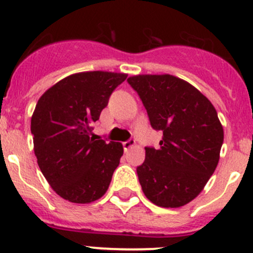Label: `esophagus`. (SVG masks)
Returning a JSON list of instances; mask_svg holds the SVG:
<instances>
[{"instance_id": "34e87169", "label": "esophagus", "mask_w": 253, "mask_h": 253, "mask_svg": "<svg viewBox=\"0 0 253 253\" xmlns=\"http://www.w3.org/2000/svg\"><path fill=\"white\" fill-rule=\"evenodd\" d=\"M122 144H124L125 152H127L129 148H132V147H134V144H136V141H134V139H128V141L124 142V143H122Z\"/></svg>"}]
</instances>
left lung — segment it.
<instances>
[{
    "label": "left lung",
    "instance_id": "8db88e82",
    "mask_svg": "<svg viewBox=\"0 0 253 253\" xmlns=\"http://www.w3.org/2000/svg\"><path fill=\"white\" fill-rule=\"evenodd\" d=\"M127 82L151 126L163 132L159 148L146 147V159L137 167L142 190L157 207H183L200 194L219 163L224 129L216 110L173 75H136Z\"/></svg>",
    "mask_w": 253,
    "mask_h": 253
}]
</instances>
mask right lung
Returning a JSON list of instances; mask_svg holds the SVG:
<instances>
[{
    "mask_svg": "<svg viewBox=\"0 0 253 253\" xmlns=\"http://www.w3.org/2000/svg\"><path fill=\"white\" fill-rule=\"evenodd\" d=\"M126 78L121 73H78L53 85L37 102L31 120L34 154L54 192L68 202H95L111 183L124 147L95 138L92 125Z\"/></svg>",
    "mask_w": 253,
    "mask_h": 253,
    "instance_id": "1",
    "label": "right lung"
}]
</instances>
